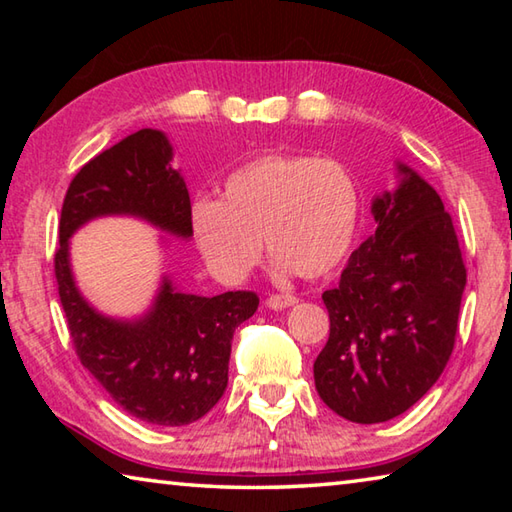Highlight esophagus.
Masks as SVG:
<instances>
[{
  "instance_id": "34e87169",
  "label": "esophagus",
  "mask_w": 512,
  "mask_h": 512,
  "mask_svg": "<svg viewBox=\"0 0 512 512\" xmlns=\"http://www.w3.org/2000/svg\"><path fill=\"white\" fill-rule=\"evenodd\" d=\"M296 302H298V298L291 296V293H273V296L266 298V307L282 311V309L293 307V305H296Z\"/></svg>"
}]
</instances>
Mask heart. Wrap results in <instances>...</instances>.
<instances>
[{
	"label": "heart",
	"mask_w": 512,
	"mask_h": 512,
	"mask_svg": "<svg viewBox=\"0 0 512 512\" xmlns=\"http://www.w3.org/2000/svg\"><path fill=\"white\" fill-rule=\"evenodd\" d=\"M361 196L343 162L264 153L235 169L223 196L198 198L192 230L210 271L235 284L264 253L307 280L336 271L357 237Z\"/></svg>",
	"instance_id": "obj_1"
}]
</instances>
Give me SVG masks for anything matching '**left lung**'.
<instances>
[{"label": "left lung", "mask_w": 512, "mask_h": 512, "mask_svg": "<svg viewBox=\"0 0 512 512\" xmlns=\"http://www.w3.org/2000/svg\"><path fill=\"white\" fill-rule=\"evenodd\" d=\"M400 185L372 201L377 230L323 293L329 339L314 361L316 391L359 424L393 420L420 400L452 357L465 264L452 216L406 164Z\"/></svg>", "instance_id": "1"}]
</instances>
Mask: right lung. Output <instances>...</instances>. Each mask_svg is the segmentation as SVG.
<instances>
[{
	"mask_svg": "<svg viewBox=\"0 0 512 512\" xmlns=\"http://www.w3.org/2000/svg\"><path fill=\"white\" fill-rule=\"evenodd\" d=\"M171 158L167 135L142 128L81 167L60 212L54 271L69 336L90 375L133 418L183 427L221 400L232 334L257 311V293L203 298L164 277L142 318L117 320L81 296L69 264V237L99 216H137L169 235H194L187 185Z\"/></svg>",
	"mask_w": 512,
	"mask_h": 512,
	"instance_id": "obj_1",
	"label": "right lung"
}]
</instances>
